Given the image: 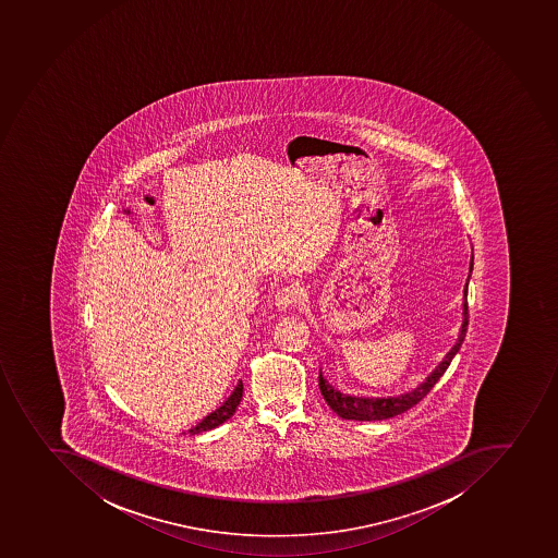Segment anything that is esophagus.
<instances>
[{
    "label": "esophagus",
    "mask_w": 558,
    "mask_h": 558,
    "mask_svg": "<svg viewBox=\"0 0 558 558\" xmlns=\"http://www.w3.org/2000/svg\"><path fill=\"white\" fill-rule=\"evenodd\" d=\"M298 302H300V289L298 287H283L275 294V305H277L278 311H291L292 307H296Z\"/></svg>",
    "instance_id": "obj_1"
}]
</instances>
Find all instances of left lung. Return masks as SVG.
Listing matches in <instances>:
<instances>
[{
    "mask_svg": "<svg viewBox=\"0 0 558 558\" xmlns=\"http://www.w3.org/2000/svg\"><path fill=\"white\" fill-rule=\"evenodd\" d=\"M472 267H474V255H471V267H469V278H466L465 289H463V319H461L460 333L456 343L452 344L449 352L445 353L440 364L436 366L424 383L418 384L416 388L397 397H366V395L344 393L343 389L333 386L328 380L327 375H323L319 369V389H322L323 399L327 400L330 410L344 420H357V422H375V420L393 418L397 414L411 410L414 404H418L425 395L429 393L433 386L440 380L445 369L449 368L450 361L454 359L456 353L460 352L463 339H465L466 325H469V305H466V291H469V280H471Z\"/></svg>",
    "mask_w": 558,
    "mask_h": 558,
    "instance_id": "left-lung-1",
    "label": "left lung"
}]
</instances>
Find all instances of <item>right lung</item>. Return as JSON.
<instances>
[{"instance_id": "1", "label": "right lung", "mask_w": 558, "mask_h": 558, "mask_svg": "<svg viewBox=\"0 0 558 558\" xmlns=\"http://www.w3.org/2000/svg\"><path fill=\"white\" fill-rule=\"evenodd\" d=\"M242 391H244V386H242V380H239L235 389H233V393L226 399L225 404L217 408L214 413L201 420L199 424L195 425V427L189 429L190 435H199V433L215 429V427H219L220 424H225L226 420L231 418L233 413H235L236 405L241 404Z\"/></svg>"}]
</instances>
